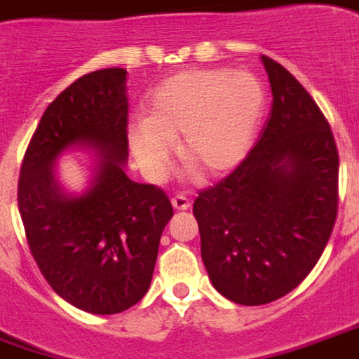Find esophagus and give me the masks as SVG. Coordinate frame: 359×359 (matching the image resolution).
Returning <instances> with one entry per match:
<instances>
[{
  "label": "esophagus",
  "instance_id": "1",
  "mask_svg": "<svg viewBox=\"0 0 359 359\" xmlns=\"http://www.w3.org/2000/svg\"><path fill=\"white\" fill-rule=\"evenodd\" d=\"M172 205H174L175 211H185V209L191 207V201H189V197L185 194H177L172 197Z\"/></svg>",
  "mask_w": 359,
  "mask_h": 359
}]
</instances>
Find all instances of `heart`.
<instances>
[{
	"instance_id": "b5f03b06",
	"label": "heart",
	"mask_w": 359,
	"mask_h": 359,
	"mask_svg": "<svg viewBox=\"0 0 359 359\" xmlns=\"http://www.w3.org/2000/svg\"><path fill=\"white\" fill-rule=\"evenodd\" d=\"M264 111V86L248 72L185 70L152 91L148 115L128 125V140L148 170L162 172L182 135L185 164L219 174L248 152Z\"/></svg>"
}]
</instances>
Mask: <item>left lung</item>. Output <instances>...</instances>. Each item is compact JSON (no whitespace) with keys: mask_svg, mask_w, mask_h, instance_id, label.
<instances>
[{"mask_svg":"<svg viewBox=\"0 0 359 359\" xmlns=\"http://www.w3.org/2000/svg\"><path fill=\"white\" fill-rule=\"evenodd\" d=\"M262 62L273 101L258 142L194 203L212 287L238 305H266L297 287L338 212V150L328 121L281 64Z\"/></svg>","mask_w":359,"mask_h":359,"instance_id":"obj_1","label":"left lung"}]
</instances>
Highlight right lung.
<instances>
[{"instance_id": "right-lung-1", "label": "right lung", "mask_w": 359, "mask_h": 359, "mask_svg": "<svg viewBox=\"0 0 359 359\" xmlns=\"http://www.w3.org/2000/svg\"><path fill=\"white\" fill-rule=\"evenodd\" d=\"M127 70L105 68L70 83L46 107L27 147L17 203L36 266L64 301L91 315L123 313L147 295L168 195L125 174L128 158ZM98 154L88 191L68 196L53 175L68 147Z\"/></svg>"}]
</instances>
